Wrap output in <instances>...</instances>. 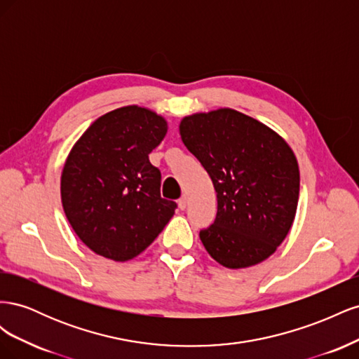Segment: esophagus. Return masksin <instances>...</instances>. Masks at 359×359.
Listing matches in <instances>:
<instances>
[{"label": "esophagus", "mask_w": 359, "mask_h": 359, "mask_svg": "<svg viewBox=\"0 0 359 359\" xmlns=\"http://www.w3.org/2000/svg\"><path fill=\"white\" fill-rule=\"evenodd\" d=\"M178 206H180V210H186L187 208V196H182L180 201H178Z\"/></svg>", "instance_id": "1"}]
</instances>
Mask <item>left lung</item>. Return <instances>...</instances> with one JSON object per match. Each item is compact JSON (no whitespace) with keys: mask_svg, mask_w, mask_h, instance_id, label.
Returning a JSON list of instances; mask_svg holds the SVG:
<instances>
[{"mask_svg":"<svg viewBox=\"0 0 359 359\" xmlns=\"http://www.w3.org/2000/svg\"><path fill=\"white\" fill-rule=\"evenodd\" d=\"M180 135L217 191L214 224L199 233L205 250L229 269L264 262L295 220L299 168L292 148L231 107L184 116Z\"/></svg>","mask_w":359,"mask_h":359,"instance_id":"left-lung-1","label":"left lung"}]
</instances>
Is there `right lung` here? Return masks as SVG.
<instances>
[{"label":"right lung","instance_id":"1","mask_svg":"<svg viewBox=\"0 0 359 359\" xmlns=\"http://www.w3.org/2000/svg\"><path fill=\"white\" fill-rule=\"evenodd\" d=\"M168 133L165 116L128 104L97 118L76 140L61 173V203L95 255L126 262L153 243L175 214L160 196L148 154Z\"/></svg>","mask_w":359,"mask_h":359}]
</instances>
